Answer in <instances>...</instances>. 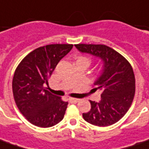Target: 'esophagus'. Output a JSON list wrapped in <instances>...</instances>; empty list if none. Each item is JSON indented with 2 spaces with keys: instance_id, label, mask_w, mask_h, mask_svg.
Segmentation results:
<instances>
[{
  "instance_id": "obj_1",
  "label": "esophagus",
  "mask_w": 149,
  "mask_h": 149,
  "mask_svg": "<svg viewBox=\"0 0 149 149\" xmlns=\"http://www.w3.org/2000/svg\"><path fill=\"white\" fill-rule=\"evenodd\" d=\"M79 99H76V98H72V97H70V98H69V101L70 102V103H77V102H79Z\"/></svg>"
}]
</instances>
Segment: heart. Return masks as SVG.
Instances as JSON below:
<instances>
[{"mask_svg":"<svg viewBox=\"0 0 149 149\" xmlns=\"http://www.w3.org/2000/svg\"><path fill=\"white\" fill-rule=\"evenodd\" d=\"M79 58H84V59H86V60H87V61H89V60H88V58H87V57H79Z\"/></svg>","mask_w":149,"mask_h":149,"instance_id":"b5f03b06","label":"heart"}]
</instances>
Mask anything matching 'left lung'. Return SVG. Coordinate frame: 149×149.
Masks as SVG:
<instances>
[{"mask_svg": "<svg viewBox=\"0 0 149 149\" xmlns=\"http://www.w3.org/2000/svg\"><path fill=\"white\" fill-rule=\"evenodd\" d=\"M75 47L82 53L100 57L104 62L102 74L92 90L101 92L100 101L89 100L91 110L83 117L94 126H111L127 113L134 100L135 79L132 66L123 55L106 45L79 44Z\"/></svg>", "mask_w": 149, "mask_h": 149, "instance_id": "obj_1", "label": "left lung"}]
</instances>
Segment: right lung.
I'll return each mask as SVG.
<instances>
[{"instance_id": "add662e5", "label": "right lung", "mask_w": 149, "mask_h": 149, "mask_svg": "<svg viewBox=\"0 0 149 149\" xmlns=\"http://www.w3.org/2000/svg\"><path fill=\"white\" fill-rule=\"evenodd\" d=\"M73 45H49L31 52L14 71L12 89L17 107L26 119L39 127H50L64 118L68 102L53 95L46 84L57 63Z\"/></svg>"}]
</instances>
